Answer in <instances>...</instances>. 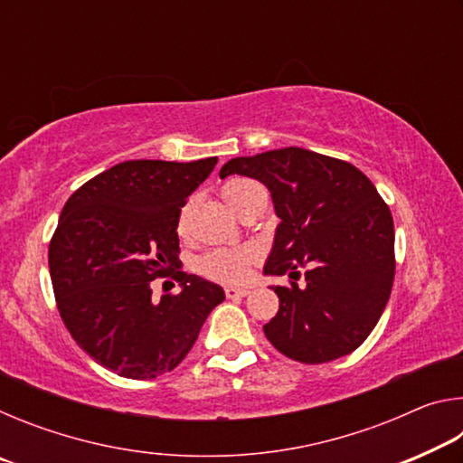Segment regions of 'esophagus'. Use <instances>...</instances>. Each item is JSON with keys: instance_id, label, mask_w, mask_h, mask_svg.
I'll return each mask as SVG.
<instances>
[{"instance_id": "34e87169", "label": "esophagus", "mask_w": 463, "mask_h": 463, "mask_svg": "<svg viewBox=\"0 0 463 463\" xmlns=\"http://www.w3.org/2000/svg\"><path fill=\"white\" fill-rule=\"evenodd\" d=\"M224 294H226V298H245L250 294V289L249 288H226Z\"/></svg>"}]
</instances>
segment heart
I'll use <instances>...</instances> for the list:
<instances>
[{"label":"heart","instance_id":"obj_1","mask_svg":"<svg viewBox=\"0 0 463 463\" xmlns=\"http://www.w3.org/2000/svg\"><path fill=\"white\" fill-rule=\"evenodd\" d=\"M222 198L226 203L234 210V213H241V208L253 200L255 195L265 194L260 184L250 182L245 177H232L222 185ZM187 224V208H184L182 216H179V231H185ZM255 260V249L249 247H222V249H213L208 253L200 255L195 260V269H198L203 278L221 281V284H241L242 279L247 278L249 265Z\"/></svg>","mask_w":463,"mask_h":463}]
</instances>
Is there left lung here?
<instances>
[{"label": "left lung", "instance_id": "left-lung-1", "mask_svg": "<svg viewBox=\"0 0 463 463\" xmlns=\"http://www.w3.org/2000/svg\"><path fill=\"white\" fill-rule=\"evenodd\" d=\"M247 175L271 192L279 218L265 276L279 310L263 326L279 354L302 364L349 355L378 325L394 281V222L375 185L347 161L286 146L224 163L221 177Z\"/></svg>", "mask_w": 463, "mask_h": 463}]
</instances>
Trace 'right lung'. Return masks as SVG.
<instances>
[{
	"label": "right lung",
	"instance_id": "obj_1",
	"mask_svg": "<svg viewBox=\"0 0 463 463\" xmlns=\"http://www.w3.org/2000/svg\"><path fill=\"white\" fill-rule=\"evenodd\" d=\"M216 163L124 161L83 184L62 208L49 247L57 308L85 354L122 378L175 370L224 300L221 286L184 271L174 273L182 292L151 298V281L179 263L187 195Z\"/></svg>",
	"mask_w": 463,
	"mask_h": 463
}]
</instances>
